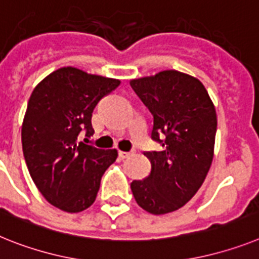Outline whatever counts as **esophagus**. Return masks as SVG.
Returning <instances> with one entry per match:
<instances>
[{
	"mask_svg": "<svg viewBox=\"0 0 259 259\" xmlns=\"http://www.w3.org/2000/svg\"><path fill=\"white\" fill-rule=\"evenodd\" d=\"M134 154V151H119L118 155L121 159H126V158H129V156H132Z\"/></svg>",
	"mask_w": 259,
	"mask_h": 259,
	"instance_id": "obj_1",
	"label": "esophagus"
}]
</instances>
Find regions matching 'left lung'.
Returning <instances> with one entry per match:
<instances>
[{
	"instance_id": "1",
	"label": "left lung",
	"mask_w": 259,
	"mask_h": 259,
	"mask_svg": "<svg viewBox=\"0 0 259 259\" xmlns=\"http://www.w3.org/2000/svg\"><path fill=\"white\" fill-rule=\"evenodd\" d=\"M130 85L153 114L151 138L163 146L143 153L151 171L132 182V192L149 213H170L188 203L207 178L214 155L216 109L203 82L175 69L132 79Z\"/></svg>"
}]
</instances>
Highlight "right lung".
Masks as SVG:
<instances>
[{
    "mask_svg": "<svg viewBox=\"0 0 259 259\" xmlns=\"http://www.w3.org/2000/svg\"><path fill=\"white\" fill-rule=\"evenodd\" d=\"M118 79L62 67L34 88L23 117L21 138L30 177L51 205L77 213L95 203L101 177L116 160V149L79 141L92 136V113Z\"/></svg>",
    "mask_w": 259,
    "mask_h": 259,
    "instance_id": "add662e5",
    "label": "right lung"
}]
</instances>
